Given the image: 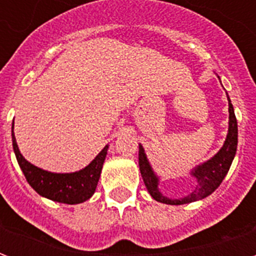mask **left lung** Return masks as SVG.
<instances>
[{
	"label": "left lung",
	"mask_w": 256,
	"mask_h": 256,
	"mask_svg": "<svg viewBox=\"0 0 256 256\" xmlns=\"http://www.w3.org/2000/svg\"><path fill=\"white\" fill-rule=\"evenodd\" d=\"M229 100V132L226 136V141L224 146L220 148V152L207 160L203 164L198 166L192 172V176L196 178V188L193 189L192 193H189L188 196L184 198H168L163 196L159 189H158V184L159 180L155 176V172H152L150 166V162L145 156L144 148L140 145L138 152V164L140 172H141V177L144 180V184L148 192L152 198H155L156 202L160 203L172 204V206H180V204H186L200 200V198H207L208 194L214 192L215 189L218 188L220 182L224 181V178L230 168L233 158L236 155L237 150V120L234 111H233V106H232L230 98Z\"/></svg>",
	"instance_id": "left-lung-1"
}]
</instances>
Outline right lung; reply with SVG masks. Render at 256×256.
I'll use <instances>...</instances> for the list:
<instances>
[{
    "instance_id": "add662e5",
    "label": "right lung",
    "mask_w": 256,
    "mask_h": 256,
    "mask_svg": "<svg viewBox=\"0 0 256 256\" xmlns=\"http://www.w3.org/2000/svg\"><path fill=\"white\" fill-rule=\"evenodd\" d=\"M12 141H14V155L20 168L24 174L27 182L30 184L31 188L36 193H40L44 198H50L53 202L66 204L84 203L93 196L98 184L102 163L106 160L108 145L104 146V150L96 156L94 160L89 166L76 172L58 174V172H45L26 160L18 148L14 130H12Z\"/></svg>"
}]
</instances>
